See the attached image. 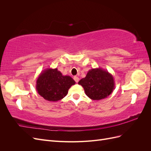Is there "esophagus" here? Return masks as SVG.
Listing matches in <instances>:
<instances>
[{
	"instance_id": "obj_1",
	"label": "esophagus",
	"mask_w": 151,
	"mask_h": 151,
	"mask_svg": "<svg viewBox=\"0 0 151 151\" xmlns=\"http://www.w3.org/2000/svg\"><path fill=\"white\" fill-rule=\"evenodd\" d=\"M74 81H76V83H78L79 81V78L78 77H77V76H74Z\"/></svg>"
}]
</instances>
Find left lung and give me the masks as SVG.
I'll list each match as a JSON object with an SVG mask.
<instances>
[{
    "label": "left lung",
    "mask_w": 151,
    "mask_h": 151,
    "mask_svg": "<svg viewBox=\"0 0 151 151\" xmlns=\"http://www.w3.org/2000/svg\"><path fill=\"white\" fill-rule=\"evenodd\" d=\"M78 84L83 86L86 94L93 100H100L109 96L115 89L113 76L101 68H92Z\"/></svg>",
    "instance_id": "1"
}]
</instances>
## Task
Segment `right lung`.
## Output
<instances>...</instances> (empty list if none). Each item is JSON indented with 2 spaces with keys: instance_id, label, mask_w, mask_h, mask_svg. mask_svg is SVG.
<instances>
[{
  "instance_id": "1",
  "label": "right lung",
  "mask_w": 151,
  "mask_h": 151,
  "mask_svg": "<svg viewBox=\"0 0 151 151\" xmlns=\"http://www.w3.org/2000/svg\"><path fill=\"white\" fill-rule=\"evenodd\" d=\"M36 84V89L41 96L49 101H57L67 96L76 82L69 76H63L57 68H48L40 73Z\"/></svg>"
}]
</instances>
